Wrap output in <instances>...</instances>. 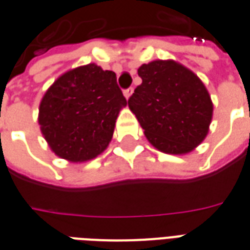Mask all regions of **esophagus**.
<instances>
[{"label":"esophagus","mask_w":250,"mask_h":250,"mask_svg":"<svg viewBox=\"0 0 250 250\" xmlns=\"http://www.w3.org/2000/svg\"><path fill=\"white\" fill-rule=\"evenodd\" d=\"M132 92H134V88H128V89H125V91H123V95L125 96V99H130Z\"/></svg>","instance_id":"34e87169"}]
</instances>
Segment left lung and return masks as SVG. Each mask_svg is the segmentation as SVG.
I'll list each match as a JSON object with an SVG mask.
<instances>
[{"mask_svg":"<svg viewBox=\"0 0 250 250\" xmlns=\"http://www.w3.org/2000/svg\"><path fill=\"white\" fill-rule=\"evenodd\" d=\"M142 84L128 99L145 135L157 150L184 155L209 132L213 102L202 80L174 60H154L138 69Z\"/></svg>","mask_w":250,"mask_h":250,"instance_id":"obj_1","label":"left lung"}]
</instances>
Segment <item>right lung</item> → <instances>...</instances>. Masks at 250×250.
Here are the masks:
<instances>
[{"label":"right lung","mask_w":250,"mask_h":250,"mask_svg":"<svg viewBox=\"0 0 250 250\" xmlns=\"http://www.w3.org/2000/svg\"><path fill=\"white\" fill-rule=\"evenodd\" d=\"M125 105L115 72L95 62L76 66L57 77L41 99V134L57 157L87 162L108 147Z\"/></svg>","instance_id":"1"}]
</instances>
